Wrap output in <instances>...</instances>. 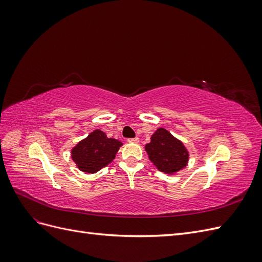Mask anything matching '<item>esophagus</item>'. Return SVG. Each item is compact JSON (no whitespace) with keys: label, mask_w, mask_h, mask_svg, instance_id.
Wrapping results in <instances>:
<instances>
[{"label":"esophagus","mask_w":262,"mask_h":262,"mask_svg":"<svg viewBox=\"0 0 262 262\" xmlns=\"http://www.w3.org/2000/svg\"><path fill=\"white\" fill-rule=\"evenodd\" d=\"M139 138H133V139H128V142H130V143H139Z\"/></svg>","instance_id":"1"}]
</instances>
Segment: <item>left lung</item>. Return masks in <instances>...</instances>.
I'll list each match as a JSON object with an SVG mask.
<instances>
[{"mask_svg":"<svg viewBox=\"0 0 262 262\" xmlns=\"http://www.w3.org/2000/svg\"><path fill=\"white\" fill-rule=\"evenodd\" d=\"M149 161L165 173L178 172L185 168L189 161V152L184 143L164 128H158L145 145Z\"/></svg>","mask_w":262,"mask_h":262,"instance_id":"1","label":"left lung"}]
</instances>
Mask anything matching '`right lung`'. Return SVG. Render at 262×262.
Wrapping results in <instances>:
<instances>
[{
  "label": "right lung",
  "instance_id": "obj_1",
  "mask_svg": "<svg viewBox=\"0 0 262 262\" xmlns=\"http://www.w3.org/2000/svg\"><path fill=\"white\" fill-rule=\"evenodd\" d=\"M121 146L120 141L107 138L105 132L97 129L78 142L71 150V157L78 169L95 173L114 161Z\"/></svg>",
  "mask_w": 262,
  "mask_h": 262
}]
</instances>
